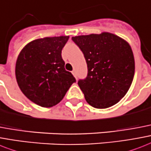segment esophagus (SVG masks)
I'll return each instance as SVG.
<instances>
[{
	"label": "esophagus",
	"instance_id": "34e87169",
	"mask_svg": "<svg viewBox=\"0 0 151 151\" xmlns=\"http://www.w3.org/2000/svg\"><path fill=\"white\" fill-rule=\"evenodd\" d=\"M72 74H73L74 78H77V74H76V71H75V70H73V71H72Z\"/></svg>",
	"mask_w": 151,
	"mask_h": 151
}]
</instances>
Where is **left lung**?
Segmentation results:
<instances>
[{"mask_svg": "<svg viewBox=\"0 0 151 151\" xmlns=\"http://www.w3.org/2000/svg\"><path fill=\"white\" fill-rule=\"evenodd\" d=\"M72 40L88 64V77L78 81L87 102L96 109L118 103L130 88L135 72L130 45L108 32L78 35Z\"/></svg>", "mask_w": 151, "mask_h": 151, "instance_id": "8db88e82", "label": "left lung"}]
</instances>
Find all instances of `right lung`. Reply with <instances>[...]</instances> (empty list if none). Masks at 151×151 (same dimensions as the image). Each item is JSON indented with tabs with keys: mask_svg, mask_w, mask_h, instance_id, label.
<instances>
[{
	"mask_svg": "<svg viewBox=\"0 0 151 151\" xmlns=\"http://www.w3.org/2000/svg\"><path fill=\"white\" fill-rule=\"evenodd\" d=\"M68 40V35H61L33 40L24 46L17 58L18 87L30 101L42 107L57 105L76 81L65 70L61 56Z\"/></svg>",
	"mask_w": 151,
	"mask_h": 151,
	"instance_id": "right-lung-1",
	"label": "right lung"
}]
</instances>
